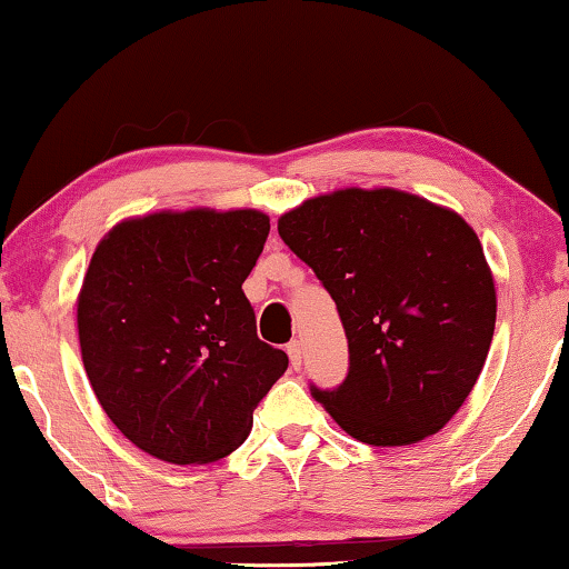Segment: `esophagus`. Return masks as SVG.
<instances>
[{"instance_id":"esophagus-1","label":"esophagus","mask_w":569,"mask_h":569,"mask_svg":"<svg viewBox=\"0 0 569 569\" xmlns=\"http://www.w3.org/2000/svg\"><path fill=\"white\" fill-rule=\"evenodd\" d=\"M286 352H288V360H291V368L299 370L301 368V358H303V350H301L299 339H293V342L286 347Z\"/></svg>"}]
</instances>
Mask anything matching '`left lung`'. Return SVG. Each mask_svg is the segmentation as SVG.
<instances>
[{
    "instance_id": "1",
    "label": "left lung",
    "mask_w": 569,
    "mask_h": 569,
    "mask_svg": "<svg viewBox=\"0 0 569 569\" xmlns=\"http://www.w3.org/2000/svg\"><path fill=\"white\" fill-rule=\"evenodd\" d=\"M278 234L332 293L350 345L345 383L313 398L372 447L437 435L496 329L493 270L472 227L417 193L350 186L288 209Z\"/></svg>"
}]
</instances>
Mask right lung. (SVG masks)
Here are the masks:
<instances>
[{"label": "right lung", "mask_w": 569, "mask_h": 569, "mask_svg": "<svg viewBox=\"0 0 569 569\" xmlns=\"http://www.w3.org/2000/svg\"><path fill=\"white\" fill-rule=\"evenodd\" d=\"M270 219L260 209H160L101 237L76 296L97 401L134 447L171 465L234 452L288 368L242 293Z\"/></svg>", "instance_id": "1"}]
</instances>
